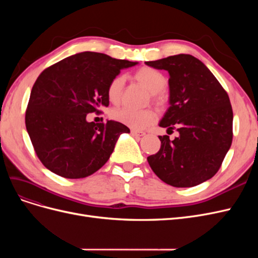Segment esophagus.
I'll return each mask as SVG.
<instances>
[{
  "mask_svg": "<svg viewBox=\"0 0 258 258\" xmlns=\"http://www.w3.org/2000/svg\"><path fill=\"white\" fill-rule=\"evenodd\" d=\"M131 135L135 137H144L145 132L144 131H138V130H131Z\"/></svg>",
  "mask_w": 258,
  "mask_h": 258,
  "instance_id": "34e87169",
  "label": "esophagus"
}]
</instances>
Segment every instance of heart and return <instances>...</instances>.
Wrapping results in <instances>:
<instances>
[{
	"label": "heart",
	"instance_id": "heart-1",
	"mask_svg": "<svg viewBox=\"0 0 258 258\" xmlns=\"http://www.w3.org/2000/svg\"><path fill=\"white\" fill-rule=\"evenodd\" d=\"M135 79L141 83L151 92V99L157 105H163L166 101L163 89L167 86V79L158 70L150 67H143L135 73ZM124 86V76L117 75L108 83L106 88L107 99L113 104L119 103ZM112 118L124 126L135 130L145 129L150 126L156 118V114L151 108L144 110H134L129 107L115 108L111 113Z\"/></svg>",
	"mask_w": 258,
	"mask_h": 258
}]
</instances>
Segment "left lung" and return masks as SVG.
<instances>
[{
	"mask_svg": "<svg viewBox=\"0 0 258 258\" xmlns=\"http://www.w3.org/2000/svg\"><path fill=\"white\" fill-rule=\"evenodd\" d=\"M145 63L169 72L170 107L159 126L160 150L147 157L154 173L174 187H192L220 170L232 142V108L227 92L200 60L175 54Z\"/></svg>",
	"mask_w": 258,
	"mask_h": 258,
	"instance_id": "1",
	"label": "left lung"
}]
</instances>
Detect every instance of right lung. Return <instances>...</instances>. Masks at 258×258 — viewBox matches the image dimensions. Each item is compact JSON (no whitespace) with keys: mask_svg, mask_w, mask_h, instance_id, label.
Segmentation results:
<instances>
[{"mask_svg":"<svg viewBox=\"0 0 258 258\" xmlns=\"http://www.w3.org/2000/svg\"><path fill=\"white\" fill-rule=\"evenodd\" d=\"M137 63L85 51L40 74L31 90L26 127L46 168L62 177L82 178L104 166L118 137L130 129L113 120L88 122L86 117L108 106V83L120 70Z\"/></svg>","mask_w":258,"mask_h":258,"instance_id":"1","label":"right lung"}]
</instances>
